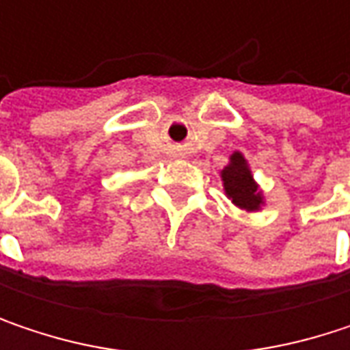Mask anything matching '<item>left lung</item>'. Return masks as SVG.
Masks as SVG:
<instances>
[{"mask_svg": "<svg viewBox=\"0 0 350 350\" xmlns=\"http://www.w3.org/2000/svg\"><path fill=\"white\" fill-rule=\"evenodd\" d=\"M221 180L227 198H231L235 206L243 208L247 213H257L265 204L263 192L259 184L253 180L251 168L241 152L231 154L229 164L221 170Z\"/></svg>", "mask_w": 350, "mask_h": 350, "instance_id": "left-lung-1", "label": "left lung"}]
</instances>
